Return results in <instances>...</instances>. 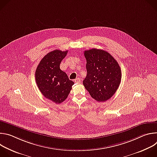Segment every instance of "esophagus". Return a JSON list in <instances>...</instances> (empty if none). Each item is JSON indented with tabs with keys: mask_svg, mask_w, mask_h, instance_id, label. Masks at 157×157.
<instances>
[{
	"mask_svg": "<svg viewBox=\"0 0 157 157\" xmlns=\"http://www.w3.org/2000/svg\"><path fill=\"white\" fill-rule=\"evenodd\" d=\"M80 81H81V79H80V78H76V79L75 80V82H77V83L80 82Z\"/></svg>",
	"mask_w": 157,
	"mask_h": 157,
	"instance_id": "obj_1",
	"label": "esophagus"
}]
</instances>
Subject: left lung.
Here are the masks:
<instances>
[{
    "instance_id": "1",
    "label": "left lung",
    "mask_w": 157,
    "mask_h": 157,
    "mask_svg": "<svg viewBox=\"0 0 157 157\" xmlns=\"http://www.w3.org/2000/svg\"><path fill=\"white\" fill-rule=\"evenodd\" d=\"M87 76L83 84L91 96L104 102L113 96L121 81V70L117 61L108 52L96 48L84 51Z\"/></svg>"
}]
</instances>
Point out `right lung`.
I'll use <instances>...</instances> for the list:
<instances>
[{
	"label": "right lung",
	"instance_id": "1",
	"mask_svg": "<svg viewBox=\"0 0 157 157\" xmlns=\"http://www.w3.org/2000/svg\"><path fill=\"white\" fill-rule=\"evenodd\" d=\"M68 50L52 51L44 56L35 71V79L39 90L46 98L60 104L68 96L74 82L59 68Z\"/></svg>",
	"mask_w": 157,
	"mask_h": 157
}]
</instances>
